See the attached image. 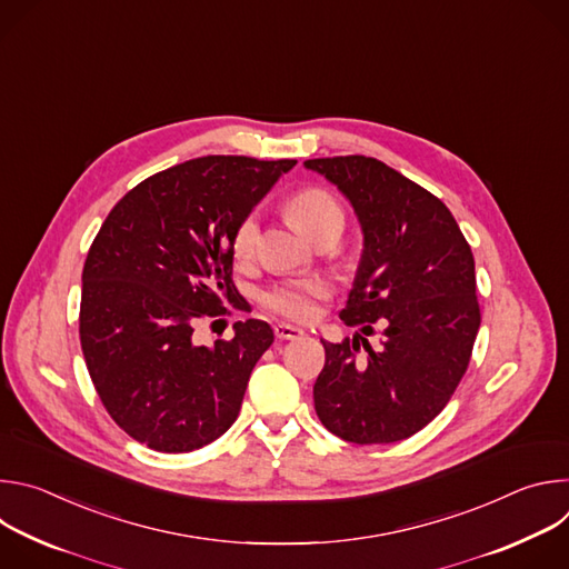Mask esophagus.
<instances>
[{"instance_id": "1", "label": "esophagus", "mask_w": 569, "mask_h": 569, "mask_svg": "<svg viewBox=\"0 0 569 569\" xmlns=\"http://www.w3.org/2000/svg\"><path fill=\"white\" fill-rule=\"evenodd\" d=\"M274 336L279 340H301L303 338V331L297 329V327H290V323H277L274 327Z\"/></svg>"}]
</instances>
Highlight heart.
I'll return each instance as SVG.
<instances>
[{
	"label": "heart",
	"instance_id": "heart-1",
	"mask_svg": "<svg viewBox=\"0 0 569 569\" xmlns=\"http://www.w3.org/2000/svg\"><path fill=\"white\" fill-rule=\"evenodd\" d=\"M288 216L290 220L312 236L319 227H323L331 220H342V207L340 202L319 187H310L299 191L288 202ZM259 240V216L257 211H250L242 216L231 233V252L236 259L246 261L254 254ZM331 295V286L323 279H292L283 281L274 288H270L263 295V306L281 317L297 319V321H310L317 312V303Z\"/></svg>",
	"mask_w": 569,
	"mask_h": 569
}]
</instances>
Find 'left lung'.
Segmentation results:
<instances>
[{
	"label": "left lung",
	"instance_id": "8db88e82",
	"mask_svg": "<svg viewBox=\"0 0 569 569\" xmlns=\"http://www.w3.org/2000/svg\"><path fill=\"white\" fill-rule=\"evenodd\" d=\"M353 204L365 250L340 319L365 336L323 342L315 412L345 441L393 443L423 430L463 378L479 331L475 259L450 209L365 154L306 159Z\"/></svg>",
	"mask_w": 569,
	"mask_h": 569
}]
</instances>
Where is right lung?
<instances>
[{
    "instance_id": "right-lung-1",
    "label": "right lung",
    "mask_w": 569,
    "mask_h": 569,
    "mask_svg": "<svg viewBox=\"0 0 569 569\" xmlns=\"http://www.w3.org/2000/svg\"><path fill=\"white\" fill-rule=\"evenodd\" d=\"M297 159L207 154L128 191L83 268L80 347L112 421L159 452H191L224 435L250 373L274 342L270 323L193 345L202 317L236 301L231 233Z\"/></svg>"
}]
</instances>
